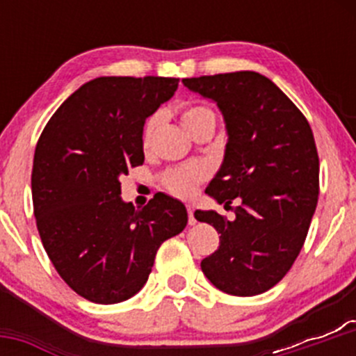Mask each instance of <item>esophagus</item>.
<instances>
[{
	"instance_id": "1",
	"label": "esophagus",
	"mask_w": 356,
	"mask_h": 356,
	"mask_svg": "<svg viewBox=\"0 0 356 356\" xmlns=\"http://www.w3.org/2000/svg\"><path fill=\"white\" fill-rule=\"evenodd\" d=\"M186 208H188V215H189V225H195L196 222H198V220H196V218H195V207H193V204H188V207H186Z\"/></svg>"
}]
</instances>
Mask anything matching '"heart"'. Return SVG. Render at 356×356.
Here are the masks:
<instances>
[{
    "label": "heart",
    "mask_w": 356,
    "mask_h": 356,
    "mask_svg": "<svg viewBox=\"0 0 356 356\" xmlns=\"http://www.w3.org/2000/svg\"><path fill=\"white\" fill-rule=\"evenodd\" d=\"M204 120H215V113L208 106L203 105H186L181 111V122L189 132L200 125ZM158 125V115H153L146 120L145 129H143V148L148 149L149 143H152L153 134L156 131ZM210 175V170L204 163H188L181 165V167L170 168L161 175L160 182L170 195L177 196V198H191L196 193L201 182H204Z\"/></svg>",
    "instance_id": "obj_1"
}]
</instances>
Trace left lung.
Masks as SVG:
<instances>
[{
	"label": "left lung",
	"instance_id": "left-lung-1",
	"mask_svg": "<svg viewBox=\"0 0 356 356\" xmlns=\"http://www.w3.org/2000/svg\"><path fill=\"white\" fill-rule=\"evenodd\" d=\"M224 113L229 141L224 163L207 188L236 220L196 210V220L220 234L201 261L208 281L227 294L254 296L274 288L293 267L318 201V153L300 108L257 72L182 79Z\"/></svg>",
	"mask_w": 356,
	"mask_h": 356
}]
</instances>
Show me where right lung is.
<instances>
[{"instance_id":"right-lung-1","label":"right lung","mask_w":356,"mask_h":356,"mask_svg":"<svg viewBox=\"0 0 356 356\" xmlns=\"http://www.w3.org/2000/svg\"><path fill=\"white\" fill-rule=\"evenodd\" d=\"M174 77H98L68 96L41 132L32 203L60 277L99 305L129 300L148 281L158 248L188 224L181 201L156 193L136 210L120 177L145 161L143 127L174 96Z\"/></svg>"}]
</instances>
